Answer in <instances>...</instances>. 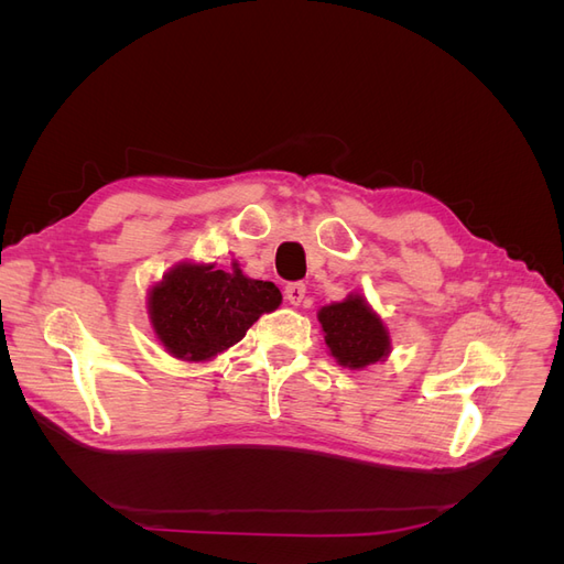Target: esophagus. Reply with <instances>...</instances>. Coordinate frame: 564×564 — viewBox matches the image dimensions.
<instances>
[{"label": "esophagus", "mask_w": 564, "mask_h": 564, "mask_svg": "<svg viewBox=\"0 0 564 564\" xmlns=\"http://www.w3.org/2000/svg\"><path fill=\"white\" fill-rule=\"evenodd\" d=\"M284 296H286V301L292 303V305H301L303 299H305V284H303V282L286 284V286H284Z\"/></svg>", "instance_id": "esophagus-1"}]
</instances>
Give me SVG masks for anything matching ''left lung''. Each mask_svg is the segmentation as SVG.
I'll list each match as a JSON object with an SVG mask.
<instances>
[{
  "label": "left lung",
  "mask_w": 564,
  "mask_h": 564,
  "mask_svg": "<svg viewBox=\"0 0 564 564\" xmlns=\"http://www.w3.org/2000/svg\"><path fill=\"white\" fill-rule=\"evenodd\" d=\"M317 317L324 340L344 367L362 369L383 360L390 350L388 329L362 296H348L346 301L332 303L322 308Z\"/></svg>",
  "instance_id": "obj_1"
}]
</instances>
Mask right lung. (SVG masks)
Here are the masks:
<instances>
[{
    "mask_svg": "<svg viewBox=\"0 0 564 564\" xmlns=\"http://www.w3.org/2000/svg\"><path fill=\"white\" fill-rule=\"evenodd\" d=\"M280 303L275 284L249 280L237 265L226 272L183 263L152 286L150 322L174 357L202 362L235 346L256 319Z\"/></svg>",
    "mask_w": 564,
    "mask_h": 564,
    "instance_id": "1",
    "label": "right lung"
}]
</instances>
